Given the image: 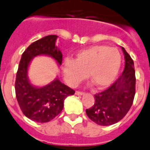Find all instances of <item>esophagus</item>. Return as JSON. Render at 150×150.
<instances>
[{
    "label": "esophagus",
    "mask_w": 150,
    "mask_h": 150,
    "mask_svg": "<svg viewBox=\"0 0 150 150\" xmlns=\"http://www.w3.org/2000/svg\"><path fill=\"white\" fill-rule=\"evenodd\" d=\"M84 93H82V92H79V91H76V93H75V95H76V96H83Z\"/></svg>",
    "instance_id": "obj_1"
}]
</instances>
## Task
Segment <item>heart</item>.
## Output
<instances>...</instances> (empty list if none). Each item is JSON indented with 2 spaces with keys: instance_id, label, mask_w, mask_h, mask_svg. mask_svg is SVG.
<instances>
[{
  "instance_id": "b5f03b06",
  "label": "heart",
  "mask_w": 150,
  "mask_h": 150,
  "mask_svg": "<svg viewBox=\"0 0 150 150\" xmlns=\"http://www.w3.org/2000/svg\"><path fill=\"white\" fill-rule=\"evenodd\" d=\"M121 56L118 50L105 45H93L76 54L74 60L62 64L66 82L76 86L86 77L98 89L112 85L121 68Z\"/></svg>"
}]
</instances>
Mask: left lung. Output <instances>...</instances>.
Segmentation results:
<instances>
[{
	"label": "left lung",
	"mask_w": 150,
	"mask_h": 150,
	"mask_svg": "<svg viewBox=\"0 0 150 150\" xmlns=\"http://www.w3.org/2000/svg\"><path fill=\"white\" fill-rule=\"evenodd\" d=\"M125 55V70L108 89L95 95V104L86 110L89 119L101 126L121 121L130 110L135 96V70L132 58L121 47Z\"/></svg>",
	"instance_id": "left-lung-1"
}]
</instances>
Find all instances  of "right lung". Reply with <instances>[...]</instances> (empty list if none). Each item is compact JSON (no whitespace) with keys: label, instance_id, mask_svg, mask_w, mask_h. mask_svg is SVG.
<instances>
[{"label":"right lung","instance_id":"right-lung-1","mask_svg":"<svg viewBox=\"0 0 150 150\" xmlns=\"http://www.w3.org/2000/svg\"><path fill=\"white\" fill-rule=\"evenodd\" d=\"M57 37L48 35L32 43L22 54L16 73L15 90L18 104L25 117L35 122L46 123L54 118L62 111L65 98L75 93L57 76L47 85L37 86L28 76L30 64L37 56L51 57L61 66L62 54L55 44Z\"/></svg>","mask_w":150,"mask_h":150}]
</instances>
